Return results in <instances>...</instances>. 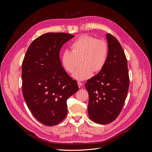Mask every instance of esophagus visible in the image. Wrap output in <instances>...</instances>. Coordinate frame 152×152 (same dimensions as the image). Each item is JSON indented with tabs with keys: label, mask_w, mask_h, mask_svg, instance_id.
Instances as JSON below:
<instances>
[{
	"label": "esophagus",
	"mask_w": 152,
	"mask_h": 152,
	"mask_svg": "<svg viewBox=\"0 0 152 152\" xmlns=\"http://www.w3.org/2000/svg\"><path fill=\"white\" fill-rule=\"evenodd\" d=\"M78 87H81L82 86H83V83L81 82H80V81H78Z\"/></svg>",
	"instance_id": "34e87169"
}]
</instances>
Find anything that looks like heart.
<instances>
[{"instance_id":"1","label":"heart","mask_w":152,"mask_h":152,"mask_svg":"<svg viewBox=\"0 0 152 152\" xmlns=\"http://www.w3.org/2000/svg\"><path fill=\"white\" fill-rule=\"evenodd\" d=\"M70 47L71 51H63L60 62L66 72L72 73L76 67V58L82 57L80 61L82 66L72 74V77L77 80L89 78L94 71H101L107 62L108 48L107 44L102 40H98L88 35H83L74 41Z\"/></svg>"}]
</instances>
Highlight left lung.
Segmentation results:
<instances>
[{"label":"left lung","mask_w":152,"mask_h":152,"mask_svg":"<svg viewBox=\"0 0 152 152\" xmlns=\"http://www.w3.org/2000/svg\"><path fill=\"white\" fill-rule=\"evenodd\" d=\"M108 54L103 69L87 80L88 114L94 122L105 125L118 117L122 110L129 89L127 60L117 39L106 34Z\"/></svg>","instance_id":"obj_1"}]
</instances>
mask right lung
Segmentation results:
<instances>
[{"label": "right lung", "mask_w": 152, "mask_h": 152, "mask_svg": "<svg viewBox=\"0 0 152 152\" xmlns=\"http://www.w3.org/2000/svg\"><path fill=\"white\" fill-rule=\"evenodd\" d=\"M74 35L47 33L29 45L22 63V92L31 113L46 126L56 125L66 117L67 99L78 90L75 80L61 65L59 53Z\"/></svg>", "instance_id": "obj_1"}]
</instances>
